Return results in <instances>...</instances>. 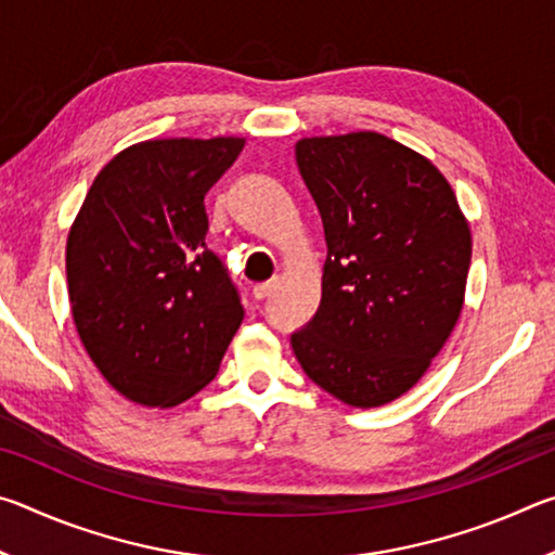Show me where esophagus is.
Wrapping results in <instances>:
<instances>
[{
    "mask_svg": "<svg viewBox=\"0 0 555 555\" xmlns=\"http://www.w3.org/2000/svg\"><path fill=\"white\" fill-rule=\"evenodd\" d=\"M276 288V281H264V284H257L255 288H251V296H255L257 300H264L271 296V291Z\"/></svg>",
    "mask_w": 555,
    "mask_h": 555,
    "instance_id": "esophagus-1",
    "label": "esophagus"
}]
</instances>
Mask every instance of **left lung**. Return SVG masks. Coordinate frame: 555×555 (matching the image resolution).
Instances as JSON below:
<instances>
[{
  "instance_id": "1",
  "label": "left lung",
  "mask_w": 555,
  "mask_h": 555,
  "mask_svg": "<svg viewBox=\"0 0 555 555\" xmlns=\"http://www.w3.org/2000/svg\"><path fill=\"white\" fill-rule=\"evenodd\" d=\"M296 164L321 212L327 257L321 306L291 347L335 399L382 406L424 377L453 333L469 228L443 173L374 131L300 139Z\"/></svg>"
}]
</instances>
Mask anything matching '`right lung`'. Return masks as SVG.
Here are the masks:
<instances>
[{"mask_svg":"<svg viewBox=\"0 0 555 555\" xmlns=\"http://www.w3.org/2000/svg\"><path fill=\"white\" fill-rule=\"evenodd\" d=\"M244 139H154L98 173L65 251L73 321L112 387L176 406L208 384L244 318L228 267L208 249L205 193Z\"/></svg>","mask_w":555,"mask_h":555,"instance_id":"right-lung-1","label":"right lung"}]
</instances>
